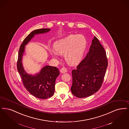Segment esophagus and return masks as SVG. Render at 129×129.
I'll return each instance as SVG.
<instances>
[{"label": "esophagus", "mask_w": 129, "mask_h": 129, "mask_svg": "<svg viewBox=\"0 0 129 129\" xmlns=\"http://www.w3.org/2000/svg\"><path fill=\"white\" fill-rule=\"evenodd\" d=\"M67 69L65 67H62V68H61L60 69V72L61 73H65L67 72Z\"/></svg>", "instance_id": "1"}]
</instances>
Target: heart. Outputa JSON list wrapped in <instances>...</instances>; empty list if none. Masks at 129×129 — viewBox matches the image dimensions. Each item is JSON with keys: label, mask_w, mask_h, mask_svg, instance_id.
I'll return each instance as SVG.
<instances>
[{"label": "heart", "mask_w": 129, "mask_h": 129, "mask_svg": "<svg viewBox=\"0 0 129 129\" xmlns=\"http://www.w3.org/2000/svg\"><path fill=\"white\" fill-rule=\"evenodd\" d=\"M87 46V40L82 35H70L56 41L54 45L56 50L52 51L53 56L57 53L64 54L68 63L75 64L80 62Z\"/></svg>", "instance_id": "b5f03b06"}]
</instances>
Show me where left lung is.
I'll return each mask as SVG.
<instances>
[{
	"instance_id": "8db88e82",
	"label": "left lung",
	"mask_w": 129,
	"mask_h": 129,
	"mask_svg": "<svg viewBox=\"0 0 129 129\" xmlns=\"http://www.w3.org/2000/svg\"><path fill=\"white\" fill-rule=\"evenodd\" d=\"M107 66L106 51L94 36L89 52L72 71L73 95L82 98L96 93L101 88Z\"/></svg>"
}]
</instances>
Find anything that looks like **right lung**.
I'll return each mask as SVG.
<instances>
[{
	"instance_id": "1",
	"label": "right lung",
	"mask_w": 129,
	"mask_h": 129,
	"mask_svg": "<svg viewBox=\"0 0 129 129\" xmlns=\"http://www.w3.org/2000/svg\"><path fill=\"white\" fill-rule=\"evenodd\" d=\"M50 30V28H43L32 31L23 40L18 53L17 70L22 80L23 86L30 93L41 99H47L53 95L55 80L60 74L59 71L57 67L47 66L43 67L39 73L35 75L28 74L25 71L22 66V56L24 52L25 46L35 35L44 34Z\"/></svg>"
}]
</instances>
